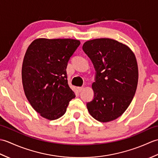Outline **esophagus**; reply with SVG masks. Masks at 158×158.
I'll return each instance as SVG.
<instances>
[{
	"mask_svg": "<svg viewBox=\"0 0 158 158\" xmlns=\"http://www.w3.org/2000/svg\"><path fill=\"white\" fill-rule=\"evenodd\" d=\"M83 89H84V88H83V87H78V88H77V89H78L79 92H81L83 90Z\"/></svg>",
	"mask_w": 158,
	"mask_h": 158,
	"instance_id": "obj_1",
	"label": "esophagus"
}]
</instances>
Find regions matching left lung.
<instances>
[{
    "instance_id": "obj_1",
    "label": "left lung",
    "mask_w": 158,
    "mask_h": 158,
    "mask_svg": "<svg viewBox=\"0 0 158 158\" xmlns=\"http://www.w3.org/2000/svg\"><path fill=\"white\" fill-rule=\"evenodd\" d=\"M83 50L94 66V98L87 103L90 115L100 122L116 119L125 112L135 94L139 70L129 47L111 39L86 41Z\"/></svg>"
}]
</instances>
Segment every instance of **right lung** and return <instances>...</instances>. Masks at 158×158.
Segmentation results:
<instances>
[{
  "label": "right lung",
  "mask_w": 158,
  "mask_h": 158,
  "mask_svg": "<svg viewBox=\"0 0 158 158\" xmlns=\"http://www.w3.org/2000/svg\"><path fill=\"white\" fill-rule=\"evenodd\" d=\"M80 45L72 39H37L23 58L22 79L28 102L40 115L49 120L62 117L75 97L68 84L66 67Z\"/></svg>",
  "instance_id": "1"
}]
</instances>
